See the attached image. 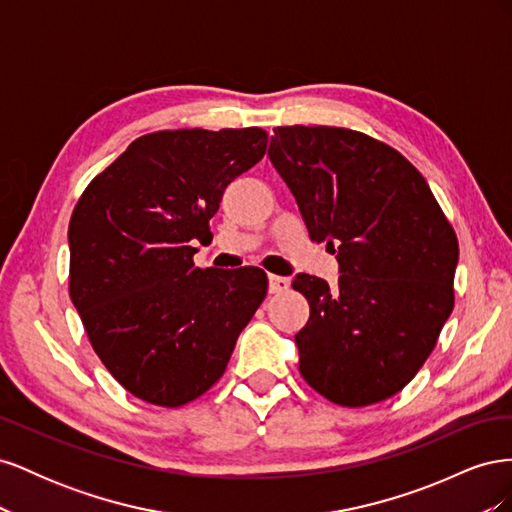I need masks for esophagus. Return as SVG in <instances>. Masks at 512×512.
<instances>
[{
  "label": "esophagus",
  "mask_w": 512,
  "mask_h": 512,
  "mask_svg": "<svg viewBox=\"0 0 512 512\" xmlns=\"http://www.w3.org/2000/svg\"><path fill=\"white\" fill-rule=\"evenodd\" d=\"M290 288V280L288 277H280V275H269V292L271 294H280L286 292Z\"/></svg>",
  "instance_id": "esophagus-1"
}]
</instances>
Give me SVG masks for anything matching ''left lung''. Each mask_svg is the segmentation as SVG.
<instances>
[{
    "instance_id": "1",
    "label": "left lung",
    "mask_w": 512,
    "mask_h": 512,
    "mask_svg": "<svg viewBox=\"0 0 512 512\" xmlns=\"http://www.w3.org/2000/svg\"><path fill=\"white\" fill-rule=\"evenodd\" d=\"M269 160L309 239L337 254L339 280L299 273L309 301L294 335L305 382L359 408L399 393L453 312L459 243L425 177L393 147L329 126L275 128Z\"/></svg>"
}]
</instances>
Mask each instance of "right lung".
<instances>
[{"mask_svg":"<svg viewBox=\"0 0 512 512\" xmlns=\"http://www.w3.org/2000/svg\"><path fill=\"white\" fill-rule=\"evenodd\" d=\"M265 151L260 128L145 134L74 207L70 299L104 367L147 404L179 408L209 391L265 299L262 269L192 260L226 185Z\"/></svg>","mask_w":512,"mask_h":512,"instance_id":"1","label":"right lung"}]
</instances>
